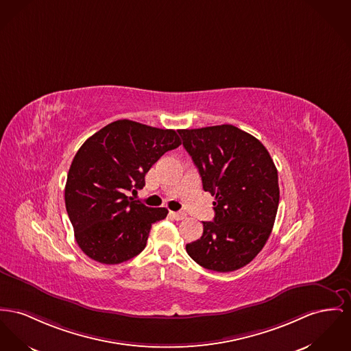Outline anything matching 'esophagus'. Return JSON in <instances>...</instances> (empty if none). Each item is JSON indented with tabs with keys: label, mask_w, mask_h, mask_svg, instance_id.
<instances>
[{
	"label": "esophagus",
	"mask_w": 351,
	"mask_h": 351,
	"mask_svg": "<svg viewBox=\"0 0 351 351\" xmlns=\"http://www.w3.org/2000/svg\"><path fill=\"white\" fill-rule=\"evenodd\" d=\"M170 215L177 219V221H181L184 218H186V214L185 213H181V211H170Z\"/></svg>",
	"instance_id": "34e87169"
}]
</instances>
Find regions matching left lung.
Returning a JSON list of instances; mask_svg holds the SVG:
<instances>
[{
	"instance_id": "8db88e82",
	"label": "left lung",
	"mask_w": 351,
	"mask_h": 351,
	"mask_svg": "<svg viewBox=\"0 0 351 351\" xmlns=\"http://www.w3.org/2000/svg\"><path fill=\"white\" fill-rule=\"evenodd\" d=\"M214 195V219L186 252L205 269L228 273L252 262L269 239L280 204L278 171L266 147L233 125L178 130Z\"/></svg>"
}]
</instances>
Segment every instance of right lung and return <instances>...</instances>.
<instances>
[{
  "label": "right lung",
  "instance_id": "right-lung-1",
  "mask_svg": "<svg viewBox=\"0 0 351 351\" xmlns=\"http://www.w3.org/2000/svg\"><path fill=\"white\" fill-rule=\"evenodd\" d=\"M181 145L176 130L118 119L84 142L68 173L65 205L81 250L117 265L145 249L152 225L167 209L129 197L145 186V174L166 152Z\"/></svg>",
  "mask_w": 351,
  "mask_h": 351
}]
</instances>
